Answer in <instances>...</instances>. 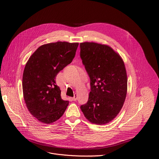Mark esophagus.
Here are the masks:
<instances>
[{"instance_id": "34e87169", "label": "esophagus", "mask_w": 159, "mask_h": 159, "mask_svg": "<svg viewBox=\"0 0 159 159\" xmlns=\"http://www.w3.org/2000/svg\"><path fill=\"white\" fill-rule=\"evenodd\" d=\"M77 99V94H75L74 97H73V101H76Z\"/></svg>"}]
</instances>
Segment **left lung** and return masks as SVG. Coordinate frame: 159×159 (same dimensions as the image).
I'll return each instance as SVG.
<instances>
[{
    "instance_id": "8db88e82",
    "label": "left lung",
    "mask_w": 159,
    "mask_h": 159,
    "mask_svg": "<svg viewBox=\"0 0 159 159\" xmlns=\"http://www.w3.org/2000/svg\"><path fill=\"white\" fill-rule=\"evenodd\" d=\"M80 48L91 86L88 101L80 109L91 123L107 124L119 114L126 97L128 79L124 61L109 46L86 42Z\"/></svg>"
}]
</instances>
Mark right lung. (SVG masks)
<instances>
[{"instance_id":"1","label":"right lung","mask_w":159,"mask_h":159,"mask_svg":"<svg viewBox=\"0 0 159 159\" xmlns=\"http://www.w3.org/2000/svg\"><path fill=\"white\" fill-rule=\"evenodd\" d=\"M79 43L57 42L42 45L30 57L22 77L25 103L30 113L40 122L52 124L59 119L69 101L61 98L55 78L70 64Z\"/></svg>"}]
</instances>
